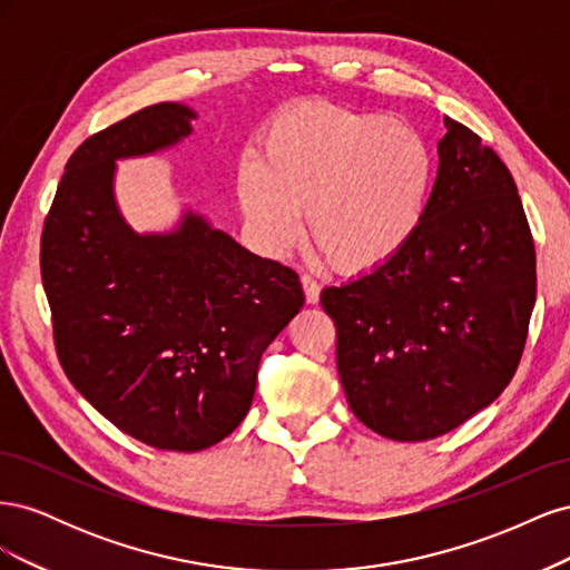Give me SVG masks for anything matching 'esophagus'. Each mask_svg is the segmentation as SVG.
Masks as SVG:
<instances>
[{"mask_svg": "<svg viewBox=\"0 0 570 570\" xmlns=\"http://www.w3.org/2000/svg\"><path fill=\"white\" fill-rule=\"evenodd\" d=\"M302 287H304V297L308 304H316L321 297V285L312 278V275H302Z\"/></svg>", "mask_w": 570, "mask_h": 570, "instance_id": "esophagus-1", "label": "esophagus"}]
</instances>
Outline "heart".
Returning <instances> with one entry per match:
<instances>
[{
	"label": "heart",
	"mask_w": 570,
	"mask_h": 570,
	"mask_svg": "<svg viewBox=\"0 0 570 570\" xmlns=\"http://www.w3.org/2000/svg\"><path fill=\"white\" fill-rule=\"evenodd\" d=\"M435 180L421 130L387 114L302 101L275 114L262 135V164L237 166V199L271 254L306 237L327 264L368 275L419 235Z\"/></svg>",
	"instance_id": "heart-1"
}]
</instances>
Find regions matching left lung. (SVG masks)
Listing matches in <instances>:
<instances>
[{
	"instance_id": "8db88e82",
	"label": "left lung",
	"mask_w": 570,
	"mask_h": 570,
	"mask_svg": "<svg viewBox=\"0 0 570 570\" xmlns=\"http://www.w3.org/2000/svg\"><path fill=\"white\" fill-rule=\"evenodd\" d=\"M444 126L413 243L321 295L350 409L396 442L450 433L504 392L538 292L534 239L509 168L471 128L450 116Z\"/></svg>"
}]
</instances>
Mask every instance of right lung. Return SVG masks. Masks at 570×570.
<instances>
[{
  "label": "right lung",
  "mask_w": 570,
  "mask_h": 570,
  "mask_svg": "<svg viewBox=\"0 0 570 570\" xmlns=\"http://www.w3.org/2000/svg\"><path fill=\"white\" fill-rule=\"evenodd\" d=\"M161 101L88 137L45 218L40 271L68 381L154 450L202 452L252 406L268 344L304 306L299 275L239 247L202 216L135 235L114 202V161L189 135Z\"/></svg>",
  "instance_id": "right-lung-1"
}]
</instances>
